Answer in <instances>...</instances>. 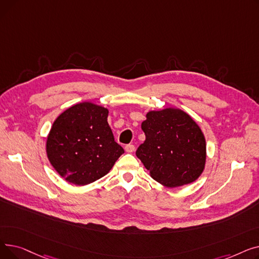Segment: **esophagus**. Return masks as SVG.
Returning a JSON list of instances; mask_svg holds the SVG:
<instances>
[{
	"label": "esophagus",
	"mask_w": 259,
	"mask_h": 259,
	"mask_svg": "<svg viewBox=\"0 0 259 259\" xmlns=\"http://www.w3.org/2000/svg\"><path fill=\"white\" fill-rule=\"evenodd\" d=\"M134 149H135V147H134L133 145H127V146L125 147V151H126L127 153H132V152L134 151Z\"/></svg>",
	"instance_id": "1"
}]
</instances>
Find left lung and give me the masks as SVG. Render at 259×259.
Wrapping results in <instances>:
<instances>
[{"mask_svg":"<svg viewBox=\"0 0 259 259\" xmlns=\"http://www.w3.org/2000/svg\"><path fill=\"white\" fill-rule=\"evenodd\" d=\"M142 129L146 140L137 156L154 181L176 188L199 178L206 166V139L187 112L172 107L148 111Z\"/></svg>","mask_w":259,"mask_h":259,"instance_id":"8db88e82","label":"left lung"}]
</instances>
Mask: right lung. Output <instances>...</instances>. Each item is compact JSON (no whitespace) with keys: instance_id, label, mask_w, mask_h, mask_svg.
<instances>
[{"instance_id":"add662e5","label":"right lung","mask_w":259,"mask_h":259,"mask_svg":"<svg viewBox=\"0 0 259 259\" xmlns=\"http://www.w3.org/2000/svg\"><path fill=\"white\" fill-rule=\"evenodd\" d=\"M107 108L92 102L69 107L53 121L46 140L51 166L68 183L86 186L112 169L124 153L114 142Z\"/></svg>"}]
</instances>
